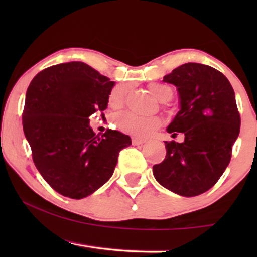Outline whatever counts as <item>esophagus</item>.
Returning a JSON list of instances; mask_svg holds the SVG:
<instances>
[{
	"instance_id": "34e87169",
	"label": "esophagus",
	"mask_w": 257,
	"mask_h": 257,
	"mask_svg": "<svg viewBox=\"0 0 257 257\" xmlns=\"http://www.w3.org/2000/svg\"><path fill=\"white\" fill-rule=\"evenodd\" d=\"M145 142H146V140L142 139V138H133L132 139L133 145H142V144H144Z\"/></svg>"
}]
</instances>
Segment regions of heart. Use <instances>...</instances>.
<instances>
[{
	"mask_svg": "<svg viewBox=\"0 0 257 257\" xmlns=\"http://www.w3.org/2000/svg\"><path fill=\"white\" fill-rule=\"evenodd\" d=\"M150 92L160 101H168L173 96V91L170 86L165 85V84L153 83L149 85ZM126 91L127 87L126 85H117L113 90L110 92L108 96V105L111 107H120L125 101ZM115 122L119 127L126 131L133 133L137 136H149L153 131L160 126V120L156 117H140V115L130 113V112H125V113H120L115 117Z\"/></svg>",
	"mask_w": 257,
	"mask_h": 257,
	"instance_id": "heart-1",
	"label": "heart"
}]
</instances>
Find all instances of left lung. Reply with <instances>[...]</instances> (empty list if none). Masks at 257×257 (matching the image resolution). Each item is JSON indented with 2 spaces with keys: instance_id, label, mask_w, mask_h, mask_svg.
<instances>
[{
  "instance_id": "left-lung-1",
  "label": "left lung",
  "mask_w": 257,
  "mask_h": 257,
  "mask_svg": "<svg viewBox=\"0 0 257 257\" xmlns=\"http://www.w3.org/2000/svg\"><path fill=\"white\" fill-rule=\"evenodd\" d=\"M163 82L173 84L179 94V111L166 130L185 140L165 142L166 157L154 165L153 175L175 194L200 195L223 174L240 133L234 90L223 73L200 63L178 66Z\"/></svg>"
}]
</instances>
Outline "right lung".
I'll use <instances>...</instances> for the list:
<instances>
[{
  "instance_id": "1",
  "label": "right lung",
  "mask_w": 257,
  "mask_h": 257,
  "mask_svg": "<svg viewBox=\"0 0 257 257\" xmlns=\"http://www.w3.org/2000/svg\"><path fill=\"white\" fill-rule=\"evenodd\" d=\"M114 82L83 62L52 65L37 73L26 93L23 131L35 166L59 194L83 199L112 177L128 136L96 135L89 117L107 107Z\"/></svg>"
}]
</instances>
